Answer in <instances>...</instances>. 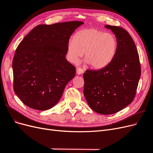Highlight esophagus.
I'll return each instance as SVG.
<instances>
[{"label":"esophagus","mask_w":153,"mask_h":153,"mask_svg":"<svg viewBox=\"0 0 153 153\" xmlns=\"http://www.w3.org/2000/svg\"><path fill=\"white\" fill-rule=\"evenodd\" d=\"M76 73L78 74V75H82V74L84 73V70H83L82 68H78L76 69Z\"/></svg>","instance_id":"1"}]
</instances>
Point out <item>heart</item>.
<instances>
[{"label": "heart", "mask_w": 153, "mask_h": 153, "mask_svg": "<svg viewBox=\"0 0 153 153\" xmlns=\"http://www.w3.org/2000/svg\"><path fill=\"white\" fill-rule=\"evenodd\" d=\"M117 48L115 36L97 29H84L78 31L75 38L67 43L66 55L69 62L75 63L83 55L84 63L95 69L106 67L112 61Z\"/></svg>", "instance_id": "b5f03b06"}]
</instances>
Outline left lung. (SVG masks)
I'll list each match as a JSON object with an SVG mask.
<instances>
[{
  "instance_id": "8db88e82",
  "label": "left lung",
  "mask_w": 153,
  "mask_h": 153,
  "mask_svg": "<svg viewBox=\"0 0 153 153\" xmlns=\"http://www.w3.org/2000/svg\"><path fill=\"white\" fill-rule=\"evenodd\" d=\"M117 41L112 61L98 70L84 73V94L91 108L103 115L116 113L135 98L141 75L139 56L128 32L117 26L105 25Z\"/></svg>"
}]
</instances>
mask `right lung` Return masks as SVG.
Returning a JSON list of instances; mask_svg holds the SVG:
<instances>
[{
    "instance_id": "obj_1",
    "label": "right lung",
    "mask_w": 153,
    "mask_h": 153,
    "mask_svg": "<svg viewBox=\"0 0 153 153\" xmlns=\"http://www.w3.org/2000/svg\"><path fill=\"white\" fill-rule=\"evenodd\" d=\"M79 21L39 25L23 39L13 61L14 91L26 106L52 108L61 99L75 67L66 59L68 41Z\"/></svg>"
}]
</instances>
